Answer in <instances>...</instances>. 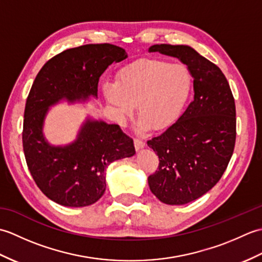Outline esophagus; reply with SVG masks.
<instances>
[{"label":"esophagus","mask_w":262,"mask_h":262,"mask_svg":"<svg viewBox=\"0 0 262 262\" xmlns=\"http://www.w3.org/2000/svg\"><path fill=\"white\" fill-rule=\"evenodd\" d=\"M134 145H135V148L138 151V149H141V148H143L144 146H145V142L140 140V138H135V140H134Z\"/></svg>","instance_id":"34e87169"}]
</instances>
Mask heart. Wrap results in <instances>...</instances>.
Here are the masks:
<instances>
[{"instance_id": "heart-1", "label": "heart", "mask_w": 262, "mask_h": 262, "mask_svg": "<svg viewBox=\"0 0 262 262\" xmlns=\"http://www.w3.org/2000/svg\"><path fill=\"white\" fill-rule=\"evenodd\" d=\"M191 86L192 76L186 65L144 58L122 68L116 84L104 86V96L120 121L138 105L142 129L163 130L180 117Z\"/></svg>"}]
</instances>
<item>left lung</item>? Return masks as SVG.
<instances>
[{
    "label": "left lung",
    "instance_id": "left-lung-1",
    "mask_svg": "<svg viewBox=\"0 0 262 262\" xmlns=\"http://www.w3.org/2000/svg\"><path fill=\"white\" fill-rule=\"evenodd\" d=\"M179 58L193 77L194 98L180 118L163 134L147 141L159 157L148 186L160 202L183 205L202 197L225 172L236 138L235 102L219 66L185 45H153Z\"/></svg>",
    "mask_w": 262,
    "mask_h": 262
}]
</instances>
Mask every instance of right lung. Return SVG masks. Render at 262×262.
I'll return each mask as SVG.
<instances>
[{"label": "right lung", "mask_w": 262, "mask_h": 262, "mask_svg": "<svg viewBox=\"0 0 262 262\" xmlns=\"http://www.w3.org/2000/svg\"><path fill=\"white\" fill-rule=\"evenodd\" d=\"M125 58L124 48L89 43L49 59L33 81L25 108L22 144L36 185L55 203L84 207L98 202L105 190L107 166L135 154L133 138L119 125L104 121L86 119L76 141L66 146L49 145L42 134L51 105L62 99L74 102L97 97L99 77L109 65Z\"/></svg>", "instance_id": "add662e5"}]
</instances>
